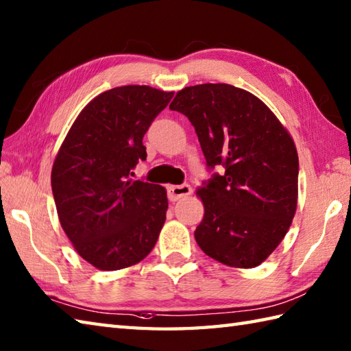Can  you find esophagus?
Segmentation results:
<instances>
[{
    "label": "esophagus",
    "mask_w": 351,
    "mask_h": 351,
    "mask_svg": "<svg viewBox=\"0 0 351 351\" xmlns=\"http://www.w3.org/2000/svg\"><path fill=\"white\" fill-rule=\"evenodd\" d=\"M169 191V199L171 202H176L185 196L191 195V187L189 184H181V185H169L167 187Z\"/></svg>",
    "instance_id": "obj_1"
}]
</instances>
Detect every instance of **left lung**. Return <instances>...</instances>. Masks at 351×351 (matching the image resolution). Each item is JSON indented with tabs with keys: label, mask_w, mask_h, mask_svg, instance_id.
I'll return each instance as SVG.
<instances>
[{
	"label": "left lung",
	"mask_w": 351,
	"mask_h": 351,
	"mask_svg": "<svg viewBox=\"0 0 351 351\" xmlns=\"http://www.w3.org/2000/svg\"><path fill=\"white\" fill-rule=\"evenodd\" d=\"M195 126L206 166L225 173L197 189L205 208L195 238L208 256L235 268L263 264L293 223L299 196L294 140L265 104L230 84H197L170 104Z\"/></svg>",
	"instance_id": "left-lung-1"
}]
</instances>
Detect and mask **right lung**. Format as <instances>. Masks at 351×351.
Listing matches in <instances>:
<instances>
[{"mask_svg":"<svg viewBox=\"0 0 351 351\" xmlns=\"http://www.w3.org/2000/svg\"><path fill=\"white\" fill-rule=\"evenodd\" d=\"M173 92L122 86L96 96L72 123L52 164L58 220L78 255L104 271L145 259L166 221L167 191L132 181L143 136Z\"/></svg>","mask_w":351,"mask_h":351,"instance_id":"add662e5","label":"right lung"}]
</instances>
